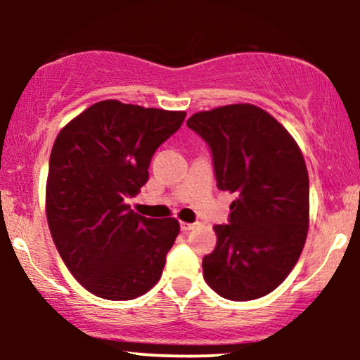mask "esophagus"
I'll use <instances>...</instances> for the list:
<instances>
[{
	"label": "esophagus",
	"instance_id": "34e87169",
	"mask_svg": "<svg viewBox=\"0 0 360 360\" xmlns=\"http://www.w3.org/2000/svg\"><path fill=\"white\" fill-rule=\"evenodd\" d=\"M194 223H188V221H181V230H183V232H189V230H193L194 229Z\"/></svg>",
	"mask_w": 360,
	"mask_h": 360
}]
</instances>
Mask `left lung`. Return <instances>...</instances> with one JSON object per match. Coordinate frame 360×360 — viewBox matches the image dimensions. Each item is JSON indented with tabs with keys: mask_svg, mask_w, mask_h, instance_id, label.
Here are the masks:
<instances>
[{
	"mask_svg": "<svg viewBox=\"0 0 360 360\" xmlns=\"http://www.w3.org/2000/svg\"><path fill=\"white\" fill-rule=\"evenodd\" d=\"M208 142L217 186L235 193L229 225H214L217 247L203 276L232 301L269 295L298 262L308 235L304 157L272 115L250 103L194 113L186 123Z\"/></svg>",
	"mask_w": 360,
	"mask_h": 360,
	"instance_id": "8db88e82",
	"label": "left lung"
}]
</instances>
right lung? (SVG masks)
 Here are the masks:
<instances>
[{
	"label": "right lung",
	"instance_id": "1",
	"mask_svg": "<svg viewBox=\"0 0 360 360\" xmlns=\"http://www.w3.org/2000/svg\"><path fill=\"white\" fill-rule=\"evenodd\" d=\"M184 117L105 100L72 118L53 142L49 229L71 274L100 298H139L162 276L179 221L142 217L127 200L147 183L152 155Z\"/></svg>",
	"mask_w": 360,
	"mask_h": 360
}]
</instances>
